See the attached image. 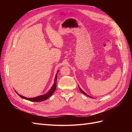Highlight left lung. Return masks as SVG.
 <instances>
[{
	"label": "left lung",
	"mask_w": 132,
	"mask_h": 132,
	"mask_svg": "<svg viewBox=\"0 0 132 132\" xmlns=\"http://www.w3.org/2000/svg\"><path fill=\"white\" fill-rule=\"evenodd\" d=\"M79 90H80V91L81 92V93H82V94H84V95H85L87 96H89V97H90V96H89L88 95H87V94H86L85 93H84V91H82V90H81V89L80 88V87H79Z\"/></svg>",
	"instance_id": "8db88e82"
}]
</instances>
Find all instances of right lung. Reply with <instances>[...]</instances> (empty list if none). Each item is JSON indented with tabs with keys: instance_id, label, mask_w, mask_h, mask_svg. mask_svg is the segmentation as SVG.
<instances>
[{
	"instance_id": "obj_1",
	"label": "right lung",
	"mask_w": 132,
	"mask_h": 132,
	"mask_svg": "<svg viewBox=\"0 0 132 132\" xmlns=\"http://www.w3.org/2000/svg\"><path fill=\"white\" fill-rule=\"evenodd\" d=\"M57 74H56V75H55V80H54V83L53 85L52 86V87H51V89L50 90V91L48 92V93L45 95H43L41 96H37L36 97H34V98H26L23 96H21L20 95L18 94L17 93V94H18V95L20 97H21V98H23V99H26L27 100L30 101H33V102H41L43 101H45L46 100H47V98H48L50 96H51L53 94V93L54 92L55 89H56V82H57Z\"/></svg>"
}]
</instances>
